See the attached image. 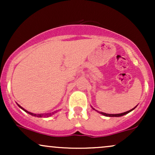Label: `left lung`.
<instances>
[{"label":"left lung","instance_id":"1","mask_svg":"<svg viewBox=\"0 0 155 155\" xmlns=\"http://www.w3.org/2000/svg\"><path fill=\"white\" fill-rule=\"evenodd\" d=\"M136 107H135V108H136ZM135 108H133V109L130 110V111L124 112V113L117 114H106V113H104V112H101V114L104 115V116H106V117H122V116H123V115H124V114H128L129 112H130L131 111H133V110ZM93 109H94V108H93Z\"/></svg>","mask_w":155,"mask_h":155}]
</instances>
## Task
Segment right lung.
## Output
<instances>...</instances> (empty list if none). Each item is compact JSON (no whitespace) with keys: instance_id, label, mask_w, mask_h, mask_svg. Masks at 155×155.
I'll list each match as a JSON object with an SVG mask.
<instances>
[{"instance_id":"right-lung-1","label":"right lung","mask_w":155,"mask_h":155,"mask_svg":"<svg viewBox=\"0 0 155 155\" xmlns=\"http://www.w3.org/2000/svg\"><path fill=\"white\" fill-rule=\"evenodd\" d=\"M17 105H18V104H17ZM18 106H19V108H22V110H24V111H25V112H27V113H28V114H31V115H32V116H34V117H43V116H51V114L48 115V114H46V115H44V114H33V113H31V112H28V111H26V110H25V109H24V108H23L22 107H21V106H19V105H18Z\"/></svg>"}]
</instances>
